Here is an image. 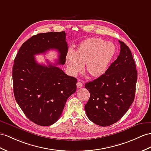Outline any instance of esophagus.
I'll list each match as a JSON object with an SVG mask.
<instances>
[{
	"instance_id": "esophagus-1",
	"label": "esophagus",
	"mask_w": 151,
	"mask_h": 151,
	"mask_svg": "<svg viewBox=\"0 0 151 151\" xmlns=\"http://www.w3.org/2000/svg\"><path fill=\"white\" fill-rule=\"evenodd\" d=\"M83 86V83L82 81H78V82L76 83V87L78 88H80Z\"/></svg>"
}]
</instances>
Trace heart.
Masks as SVG:
<instances>
[{"instance_id": "heart-1", "label": "heart", "mask_w": 151, "mask_h": 151, "mask_svg": "<svg viewBox=\"0 0 151 151\" xmlns=\"http://www.w3.org/2000/svg\"><path fill=\"white\" fill-rule=\"evenodd\" d=\"M116 48L111 42L101 38L86 39L77 46L75 53L69 51L66 64L69 72L76 76L84 71L93 78L101 77L107 71L115 55Z\"/></svg>"}]
</instances>
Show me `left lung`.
Wrapping results in <instances>:
<instances>
[{"label":"left lung","mask_w":151,"mask_h":151,"mask_svg":"<svg viewBox=\"0 0 151 151\" xmlns=\"http://www.w3.org/2000/svg\"><path fill=\"white\" fill-rule=\"evenodd\" d=\"M119 55L101 77L85 84L90 98L85 105L88 118L100 126L121 119L133 103L137 71L129 47L119 41Z\"/></svg>","instance_id":"obj_1"}]
</instances>
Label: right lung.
<instances>
[{
    "mask_svg": "<svg viewBox=\"0 0 151 151\" xmlns=\"http://www.w3.org/2000/svg\"><path fill=\"white\" fill-rule=\"evenodd\" d=\"M54 49L59 53L56 64H64L68 50L64 31L37 34L23 43L13 67L15 99L27 117L42 126L57 122L76 90L75 77L56 65L36 62L34 55Z\"/></svg>",
    "mask_w": 151,
    "mask_h": 151,
    "instance_id": "right-lung-1",
    "label": "right lung"
}]
</instances>
